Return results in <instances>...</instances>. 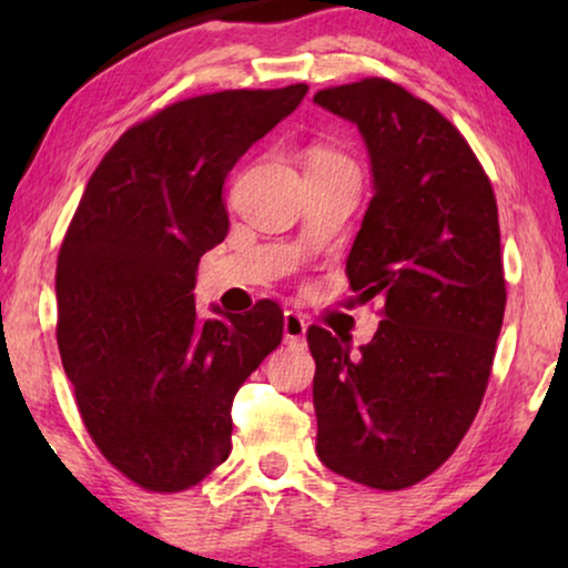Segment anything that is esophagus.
Returning a JSON list of instances; mask_svg holds the SVG:
<instances>
[{
	"mask_svg": "<svg viewBox=\"0 0 568 568\" xmlns=\"http://www.w3.org/2000/svg\"><path fill=\"white\" fill-rule=\"evenodd\" d=\"M307 333V321L294 310H286L284 313V341L286 344H302Z\"/></svg>",
	"mask_w": 568,
	"mask_h": 568,
	"instance_id": "obj_1",
	"label": "esophagus"
}]
</instances>
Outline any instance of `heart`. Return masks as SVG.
Returning a JSON list of instances; mask_svg holds the SVG:
<instances>
[{"label": "heart", "instance_id": "heart-1", "mask_svg": "<svg viewBox=\"0 0 568 568\" xmlns=\"http://www.w3.org/2000/svg\"><path fill=\"white\" fill-rule=\"evenodd\" d=\"M310 162H348V160L341 158L338 152L325 150V146H315L313 154H310Z\"/></svg>", "mask_w": 568, "mask_h": 568}]
</instances>
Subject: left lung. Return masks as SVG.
Wrapping results in <instances>:
<instances>
[{
  "mask_svg": "<svg viewBox=\"0 0 568 568\" xmlns=\"http://www.w3.org/2000/svg\"><path fill=\"white\" fill-rule=\"evenodd\" d=\"M367 144L372 196L346 261L383 323L352 354L310 325L317 457L379 491L439 468L476 418L496 354L504 286L494 189L460 131L383 77L321 90Z\"/></svg>",
  "mask_w": 568,
  "mask_h": 568,
  "instance_id": "left-lung-1",
  "label": "left lung"
}]
</instances>
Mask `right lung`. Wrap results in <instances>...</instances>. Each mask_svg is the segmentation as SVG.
I'll return each instance as SVG.
<instances>
[{"instance_id": "1", "label": "right lung", "mask_w": 568, "mask_h": 568, "mask_svg": "<svg viewBox=\"0 0 568 568\" xmlns=\"http://www.w3.org/2000/svg\"><path fill=\"white\" fill-rule=\"evenodd\" d=\"M307 84L224 90L121 134L88 181L57 263V341L105 460L146 491H185L232 449V400L282 344L284 313L201 321L199 261L227 237L224 178Z\"/></svg>"}]
</instances>
